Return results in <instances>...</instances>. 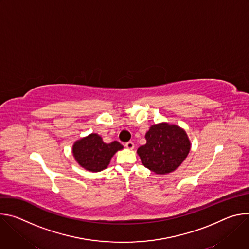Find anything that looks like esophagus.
Masks as SVG:
<instances>
[{"instance_id":"obj_1","label":"esophagus","mask_w":249,"mask_h":249,"mask_svg":"<svg viewBox=\"0 0 249 249\" xmlns=\"http://www.w3.org/2000/svg\"><path fill=\"white\" fill-rule=\"evenodd\" d=\"M125 147H126L127 149H129V150H133L134 147H135V145H134L133 142H127V143L125 144Z\"/></svg>"}]
</instances>
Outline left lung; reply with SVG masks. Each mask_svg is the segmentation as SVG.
Returning <instances> with one entry per match:
<instances>
[{
	"instance_id": "8db88e82",
	"label": "left lung",
	"mask_w": 249,
	"mask_h": 249,
	"mask_svg": "<svg viewBox=\"0 0 249 249\" xmlns=\"http://www.w3.org/2000/svg\"><path fill=\"white\" fill-rule=\"evenodd\" d=\"M146 139L147 144L141 146L137 153L147 168L159 174L175 170L190 151V142L185 131L175 125H153Z\"/></svg>"
}]
</instances>
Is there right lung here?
I'll list each match as a JSON object with an SVG mask.
<instances>
[{"instance_id":"1","label":"right lung","mask_w":249,"mask_h":249,"mask_svg":"<svg viewBox=\"0 0 249 249\" xmlns=\"http://www.w3.org/2000/svg\"><path fill=\"white\" fill-rule=\"evenodd\" d=\"M123 149V146L114 141L105 144L97 134L77 141L73 147V155L84 168L90 171H100L108 165L113 155Z\"/></svg>"}]
</instances>
